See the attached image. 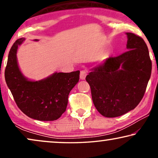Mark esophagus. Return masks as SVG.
<instances>
[{"mask_svg":"<svg viewBox=\"0 0 158 158\" xmlns=\"http://www.w3.org/2000/svg\"><path fill=\"white\" fill-rule=\"evenodd\" d=\"M88 74V71L86 70H83L81 71V74H80V77L81 80H84L85 78L86 75Z\"/></svg>","mask_w":158,"mask_h":158,"instance_id":"34e87169","label":"esophagus"}]
</instances>
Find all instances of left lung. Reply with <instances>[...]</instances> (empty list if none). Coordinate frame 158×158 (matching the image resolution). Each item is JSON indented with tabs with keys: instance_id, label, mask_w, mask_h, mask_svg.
<instances>
[{
	"instance_id": "left-lung-1",
	"label": "left lung",
	"mask_w": 158,
	"mask_h": 158,
	"mask_svg": "<svg viewBox=\"0 0 158 158\" xmlns=\"http://www.w3.org/2000/svg\"><path fill=\"white\" fill-rule=\"evenodd\" d=\"M129 49L94 68L85 77L93 102L101 115L117 117L135 109L145 93L152 61L141 36L127 33Z\"/></svg>"
}]
</instances>
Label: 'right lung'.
<instances>
[{
    "mask_svg": "<svg viewBox=\"0 0 158 158\" xmlns=\"http://www.w3.org/2000/svg\"><path fill=\"white\" fill-rule=\"evenodd\" d=\"M23 41L17 40L10 49L5 70L6 84L17 106L26 115L40 121L57 120L66 111L69 94L79 81L80 71L55 73L42 81H28L16 60L18 46Z\"/></svg>",
    "mask_w": 158,
    "mask_h": 158,
    "instance_id": "1",
    "label": "right lung"
}]
</instances>
